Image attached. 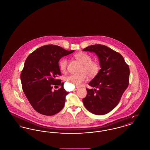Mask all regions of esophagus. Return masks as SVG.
<instances>
[{
  "label": "esophagus",
  "mask_w": 150,
  "mask_h": 150,
  "mask_svg": "<svg viewBox=\"0 0 150 150\" xmlns=\"http://www.w3.org/2000/svg\"><path fill=\"white\" fill-rule=\"evenodd\" d=\"M79 88V87H76V88L74 89V91H76V90H77V89H78Z\"/></svg>",
  "instance_id": "obj_1"
}]
</instances>
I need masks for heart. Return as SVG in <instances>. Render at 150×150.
I'll return each instance as SVG.
<instances>
[{
  "mask_svg": "<svg viewBox=\"0 0 150 150\" xmlns=\"http://www.w3.org/2000/svg\"><path fill=\"white\" fill-rule=\"evenodd\" d=\"M74 58L82 64V67L80 74L71 75L66 78V82L69 84L79 86L87 80L88 76L90 78H94L99 73L101 68L99 63L92 61V57L88 54L83 52L77 53L74 55ZM67 65L68 61L66 58H62L60 60L59 66L62 72L66 71Z\"/></svg>",
  "mask_w": 150,
  "mask_h": 150,
  "instance_id": "1",
  "label": "heart"
}]
</instances>
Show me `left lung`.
<instances>
[{
  "instance_id": "1",
  "label": "left lung",
  "mask_w": 150,
  "mask_h": 150,
  "mask_svg": "<svg viewBox=\"0 0 150 150\" xmlns=\"http://www.w3.org/2000/svg\"><path fill=\"white\" fill-rule=\"evenodd\" d=\"M83 50L95 53L101 67L99 73L89 83L98 89L87 88L83 103L91 113L105 115L118 105L129 86V67L120 53L105 45H93Z\"/></svg>"
}]
</instances>
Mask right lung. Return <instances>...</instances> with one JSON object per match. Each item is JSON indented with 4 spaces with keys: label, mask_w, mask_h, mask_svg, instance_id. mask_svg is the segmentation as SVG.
I'll list each match as a JSON object with an SVG mask.
<instances>
[{
    "label": "right lung",
    "mask_w": 150,
    "mask_h": 150,
    "mask_svg": "<svg viewBox=\"0 0 150 150\" xmlns=\"http://www.w3.org/2000/svg\"><path fill=\"white\" fill-rule=\"evenodd\" d=\"M74 50H66L59 46H42L27 57L21 71L20 79L23 90L30 105L38 113L53 115L59 112L65 103L68 94L63 88L58 62ZM58 85V90H52Z\"/></svg>",
    "instance_id": "obj_1"
}]
</instances>
